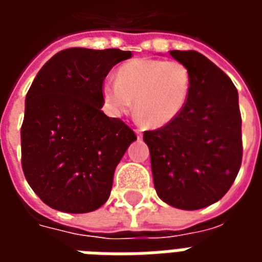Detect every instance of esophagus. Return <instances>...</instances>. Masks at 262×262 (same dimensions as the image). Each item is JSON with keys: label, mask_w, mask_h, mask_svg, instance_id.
<instances>
[{"label": "esophagus", "mask_w": 262, "mask_h": 262, "mask_svg": "<svg viewBox=\"0 0 262 262\" xmlns=\"http://www.w3.org/2000/svg\"><path fill=\"white\" fill-rule=\"evenodd\" d=\"M135 133L137 135V137H142V135H143V132L140 130V129H136V130H135Z\"/></svg>", "instance_id": "1"}]
</instances>
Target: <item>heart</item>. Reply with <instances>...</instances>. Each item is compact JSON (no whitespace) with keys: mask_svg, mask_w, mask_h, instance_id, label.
<instances>
[{"mask_svg":"<svg viewBox=\"0 0 262 262\" xmlns=\"http://www.w3.org/2000/svg\"><path fill=\"white\" fill-rule=\"evenodd\" d=\"M192 75L177 60L136 59L122 64L116 80L103 81V105L115 118L126 115L133 106L151 127H163L181 115L187 106Z\"/></svg>","mask_w":262,"mask_h":262,"instance_id":"1","label":"heart"}]
</instances>
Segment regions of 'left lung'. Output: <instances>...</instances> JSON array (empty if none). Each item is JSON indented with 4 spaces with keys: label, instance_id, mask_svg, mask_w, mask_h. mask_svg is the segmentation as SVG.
I'll return each instance as SVG.
<instances>
[{
    "label": "left lung",
    "instance_id": "obj_1",
    "mask_svg": "<svg viewBox=\"0 0 262 262\" xmlns=\"http://www.w3.org/2000/svg\"><path fill=\"white\" fill-rule=\"evenodd\" d=\"M187 66L192 85L187 106L170 125L143 135L150 150L154 188L161 201L184 210L225 196L243 157L242 115L234 84L195 50H171Z\"/></svg>",
    "mask_w": 262,
    "mask_h": 262
}]
</instances>
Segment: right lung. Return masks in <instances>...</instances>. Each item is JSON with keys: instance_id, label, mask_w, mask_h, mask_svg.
Masks as SVG:
<instances>
[{"instance_id": "add662e5", "label": "right lung", "mask_w": 262, "mask_h": 262, "mask_svg": "<svg viewBox=\"0 0 262 262\" xmlns=\"http://www.w3.org/2000/svg\"><path fill=\"white\" fill-rule=\"evenodd\" d=\"M130 57L119 49H66L32 82L20 127L22 170L50 208L86 213L108 201L115 168L137 137L101 111V86L115 64Z\"/></svg>"}]
</instances>
